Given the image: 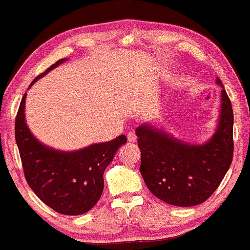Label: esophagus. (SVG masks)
I'll return each instance as SVG.
<instances>
[{
	"label": "esophagus",
	"instance_id": "esophagus-1",
	"mask_svg": "<svg viewBox=\"0 0 250 250\" xmlns=\"http://www.w3.org/2000/svg\"><path fill=\"white\" fill-rule=\"evenodd\" d=\"M136 139H138V138H136V135L134 134V133H133V132H128L127 133V140H128L129 142L134 143V142H136Z\"/></svg>",
	"mask_w": 250,
	"mask_h": 250
}]
</instances>
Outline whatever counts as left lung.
<instances>
[{
    "mask_svg": "<svg viewBox=\"0 0 250 250\" xmlns=\"http://www.w3.org/2000/svg\"><path fill=\"white\" fill-rule=\"evenodd\" d=\"M221 107L214 134L201 145L188 143L149 123L135 129L140 172L153 196L191 207L206 201L230 168L233 157V110L221 80Z\"/></svg>",
    "mask_w": 250,
    "mask_h": 250,
    "instance_id": "left-lung-1",
    "label": "left lung"
}]
</instances>
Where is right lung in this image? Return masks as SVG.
Here are the masks:
<instances>
[{"instance_id": "1", "label": "right lung", "mask_w": 250, "mask_h": 250, "mask_svg": "<svg viewBox=\"0 0 250 250\" xmlns=\"http://www.w3.org/2000/svg\"><path fill=\"white\" fill-rule=\"evenodd\" d=\"M67 60L57 61L37 76L29 88L37 80ZM26 95L23 94L17 114L15 134L27 183L44 204L58 213H86L100 199L104 186V169L127 139L119 135L112 141L94 143L75 151L51 148L40 142L26 124Z\"/></svg>"}]
</instances>
